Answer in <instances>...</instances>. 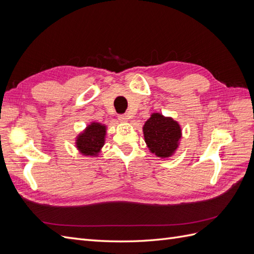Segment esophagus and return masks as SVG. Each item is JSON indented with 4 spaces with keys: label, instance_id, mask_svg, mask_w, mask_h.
<instances>
[{
    "label": "esophagus",
    "instance_id": "obj_1",
    "mask_svg": "<svg viewBox=\"0 0 254 254\" xmlns=\"http://www.w3.org/2000/svg\"><path fill=\"white\" fill-rule=\"evenodd\" d=\"M119 120L122 123H126V122H128V117L126 114H121V115H119Z\"/></svg>",
    "mask_w": 254,
    "mask_h": 254
}]
</instances>
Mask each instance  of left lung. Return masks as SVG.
Masks as SVG:
<instances>
[{
	"instance_id": "left-lung-1",
	"label": "left lung",
	"mask_w": 254,
	"mask_h": 254,
	"mask_svg": "<svg viewBox=\"0 0 254 254\" xmlns=\"http://www.w3.org/2000/svg\"><path fill=\"white\" fill-rule=\"evenodd\" d=\"M143 134L149 151L158 158L166 159L178 149L182 130L179 123L173 118L155 112L145 122Z\"/></svg>"
}]
</instances>
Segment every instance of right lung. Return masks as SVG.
<instances>
[{"label": "right lung", "instance_id": "obj_1", "mask_svg": "<svg viewBox=\"0 0 254 254\" xmlns=\"http://www.w3.org/2000/svg\"><path fill=\"white\" fill-rule=\"evenodd\" d=\"M107 126L98 122H92L86 129L76 136V148L86 157H97L106 141Z\"/></svg>", "mask_w": 254, "mask_h": 254}]
</instances>
